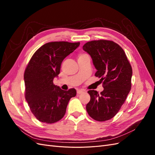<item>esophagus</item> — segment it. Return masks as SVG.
Returning a JSON list of instances; mask_svg holds the SVG:
<instances>
[{
    "mask_svg": "<svg viewBox=\"0 0 155 155\" xmlns=\"http://www.w3.org/2000/svg\"><path fill=\"white\" fill-rule=\"evenodd\" d=\"M84 92H85V91L82 90V89H80V90H78V91H77V93L78 94H82V93H83Z\"/></svg>",
    "mask_w": 155,
    "mask_h": 155,
    "instance_id": "esophagus-1",
    "label": "esophagus"
}]
</instances>
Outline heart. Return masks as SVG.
<instances>
[{"label": "heart", "instance_id": "obj_1", "mask_svg": "<svg viewBox=\"0 0 155 155\" xmlns=\"http://www.w3.org/2000/svg\"><path fill=\"white\" fill-rule=\"evenodd\" d=\"M84 55H86V54H80V55H79V58L82 57V56H84Z\"/></svg>", "mask_w": 155, "mask_h": 155}]
</instances>
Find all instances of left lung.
<instances>
[{
    "label": "left lung",
    "instance_id": "1",
    "mask_svg": "<svg viewBox=\"0 0 155 155\" xmlns=\"http://www.w3.org/2000/svg\"><path fill=\"white\" fill-rule=\"evenodd\" d=\"M92 59L104 90L100 94L88 91L91 100L86 109L96 121L109 120L118 113L131 88L133 70L121 47L107 40L89 41L83 46Z\"/></svg>",
    "mask_w": 155,
    "mask_h": 155
}]
</instances>
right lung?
I'll list each match as a JSON object with an SVG mask.
<instances>
[{
	"label": "right lung",
	"mask_w": 155,
	"mask_h": 155,
	"mask_svg": "<svg viewBox=\"0 0 155 155\" xmlns=\"http://www.w3.org/2000/svg\"><path fill=\"white\" fill-rule=\"evenodd\" d=\"M80 43L59 41L46 43L31 57L25 70V98L31 112L41 122L53 124L63 118L76 89L63 91L55 85L63 59Z\"/></svg>",
	"instance_id": "obj_1"
}]
</instances>
